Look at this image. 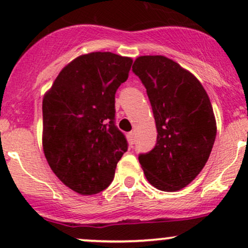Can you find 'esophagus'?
I'll return each instance as SVG.
<instances>
[{"mask_svg":"<svg viewBox=\"0 0 248 248\" xmlns=\"http://www.w3.org/2000/svg\"><path fill=\"white\" fill-rule=\"evenodd\" d=\"M128 140H129L130 144H134V142H135V134H134V132L128 133Z\"/></svg>","mask_w":248,"mask_h":248,"instance_id":"obj_1","label":"esophagus"}]
</instances>
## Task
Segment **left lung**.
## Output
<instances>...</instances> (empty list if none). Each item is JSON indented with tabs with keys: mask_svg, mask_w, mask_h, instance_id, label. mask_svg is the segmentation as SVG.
I'll return each mask as SVG.
<instances>
[{
	"mask_svg": "<svg viewBox=\"0 0 248 248\" xmlns=\"http://www.w3.org/2000/svg\"><path fill=\"white\" fill-rule=\"evenodd\" d=\"M133 72L146 87L157 129L155 147L139 161L153 186L177 191L197 177L215 143L209 95L192 73L164 56L139 57Z\"/></svg>",
	"mask_w": 248,
	"mask_h": 248,
	"instance_id": "left-lung-1",
	"label": "left lung"
}]
</instances>
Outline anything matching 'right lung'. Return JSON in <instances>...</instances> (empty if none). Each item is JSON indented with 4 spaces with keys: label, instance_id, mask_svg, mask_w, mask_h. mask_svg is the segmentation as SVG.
Segmentation results:
<instances>
[{
    "label": "right lung",
    "instance_id": "obj_1",
    "mask_svg": "<svg viewBox=\"0 0 248 248\" xmlns=\"http://www.w3.org/2000/svg\"><path fill=\"white\" fill-rule=\"evenodd\" d=\"M133 61L112 52L76 58L43 99V149L52 171L80 195L105 190L128 149L115 126V93Z\"/></svg>",
    "mask_w": 248,
    "mask_h": 248
}]
</instances>
